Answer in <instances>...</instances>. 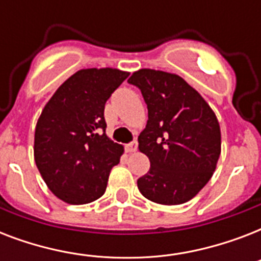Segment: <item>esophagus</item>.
Returning <instances> with one entry per match:
<instances>
[{
	"label": "esophagus",
	"mask_w": 261,
	"mask_h": 261,
	"mask_svg": "<svg viewBox=\"0 0 261 261\" xmlns=\"http://www.w3.org/2000/svg\"><path fill=\"white\" fill-rule=\"evenodd\" d=\"M137 147H138V143L135 142H131L128 143V145H126V151L127 153H134L135 150H137Z\"/></svg>",
	"instance_id": "34e87169"
}]
</instances>
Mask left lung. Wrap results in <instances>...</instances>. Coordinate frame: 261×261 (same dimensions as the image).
<instances>
[{
	"instance_id": "1",
	"label": "left lung",
	"mask_w": 261,
	"mask_h": 261,
	"mask_svg": "<svg viewBox=\"0 0 261 261\" xmlns=\"http://www.w3.org/2000/svg\"><path fill=\"white\" fill-rule=\"evenodd\" d=\"M128 83L141 89L149 116L138 147L150 160V169L138 178L139 191L160 204L188 202L217 168L221 154L218 119L180 75L141 69Z\"/></svg>"
}]
</instances>
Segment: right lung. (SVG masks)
<instances>
[{
	"mask_svg": "<svg viewBox=\"0 0 261 261\" xmlns=\"http://www.w3.org/2000/svg\"><path fill=\"white\" fill-rule=\"evenodd\" d=\"M127 71L83 69L57 89L35 128V163L53 194L69 204L102 196L123 146L106 134L104 107Z\"/></svg>",
	"mask_w": 261,
	"mask_h": 261,
	"instance_id": "right-lung-1",
	"label": "right lung"
}]
</instances>
